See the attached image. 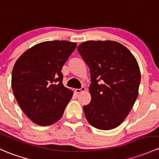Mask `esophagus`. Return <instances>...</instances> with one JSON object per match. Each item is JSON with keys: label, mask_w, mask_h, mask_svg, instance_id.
Wrapping results in <instances>:
<instances>
[{"label": "esophagus", "mask_w": 159, "mask_h": 159, "mask_svg": "<svg viewBox=\"0 0 159 159\" xmlns=\"http://www.w3.org/2000/svg\"><path fill=\"white\" fill-rule=\"evenodd\" d=\"M85 90H86V88H85L84 87H81V88H77V89H75V92L77 93H79L82 92V91H84Z\"/></svg>", "instance_id": "obj_1"}]
</instances>
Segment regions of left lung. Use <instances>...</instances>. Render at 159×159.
Instances as JSON below:
<instances>
[{"mask_svg": "<svg viewBox=\"0 0 159 159\" xmlns=\"http://www.w3.org/2000/svg\"><path fill=\"white\" fill-rule=\"evenodd\" d=\"M78 52L88 65L91 101L83 107L93 127H117L129 113L138 97L140 75L136 58L128 49L114 41H87Z\"/></svg>", "mask_w": 159, "mask_h": 159, "instance_id": "1", "label": "left lung"}]
</instances>
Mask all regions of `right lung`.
<instances>
[{
    "label": "right lung",
    "instance_id": "1",
    "mask_svg": "<svg viewBox=\"0 0 159 159\" xmlns=\"http://www.w3.org/2000/svg\"><path fill=\"white\" fill-rule=\"evenodd\" d=\"M65 40L36 44L15 63L11 85L25 114L39 126H49L62 116L72 91L62 84V66L76 48Z\"/></svg>",
    "mask_w": 159,
    "mask_h": 159
}]
</instances>
